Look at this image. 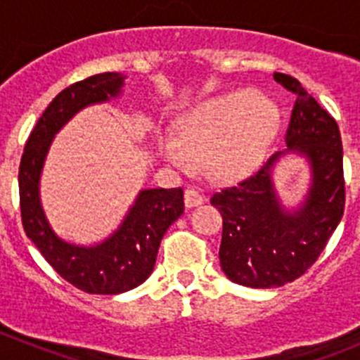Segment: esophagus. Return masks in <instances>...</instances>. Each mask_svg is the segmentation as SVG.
Masks as SVG:
<instances>
[{"label":"esophagus","instance_id":"1","mask_svg":"<svg viewBox=\"0 0 360 360\" xmlns=\"http://www.w3.org/2000/svg\"><path fill=\"white\" fill-rule=\"evenodd\" d=\"M203 200H205L203 195H200L196 189H186V193H184V203H186L187 209L198 207L203 203Z\"/></svg>","mask_w":360,"mask_h":360}]
</instances>
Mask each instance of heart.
I'll return each mask as SVG.
<instances>
[{
	"label": "heart",
	"mask_w": 360,
	"mask_h": 360,
	"mask_svg": "<svg viewBox=\"0 0 360 360\" xmlns=\"http://www.w3.org/2000/svg\"><path fill=\"white\" fill-rule=\"evenodd\" d=\"M281 115L269 97L240 90L196 104L178 122L176 141L162 139L160 153L178 171L202 160L209 176L236 180L262 164L278 135Z\"/></svg>",
	"instance_id": "b5f03b06"
}]
</instances>
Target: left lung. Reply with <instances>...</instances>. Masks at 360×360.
I'll list each match as a JSON object with an SVG mask.
<instances>
[{"mask_svg":"<svg viewBox=\"0 0 360 360\" xmlns=\"http://www.w3.org/2000/svg\"><path fill=\"white\" fill-rule=\"evenodd\" d=\"M274 81L297 95L288 124L287 148L236 186L214 193L224 232L219 265L232 283L250 288L283 287L310 269L345 212L342 142L328 111L297 79L274 73ZM299 154L311 165V187L299 208L288 212L274 186L275 164Z\"/></svg>","mask_w":360,"mask_h":360,"instance_id":"obj_1","label":"left lung"}]
</instances>
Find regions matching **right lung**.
I'll use <instances>...</instances> for the list:
<instances>
[{
    "label": "right lung",
    "instance_id": "1",
    "mask_svg": "<svg viewBox=\"0 0 360 360\" xmlns=\"http://www.w3.org/2000/svg\"><path fill=\"white\" fill-rule=\"evenodd\" d=\"M124 75L97 73L68 86L43 111L19 164L23 229L57 274L88 294H122L151 276L165 231L184 212L182 189H142L113 234L95 245H75L53 232L39 198L44 158L53 136L75 113L122 94Z\"/></svg>",
    "mask_w": 360,
    "mask_h": 360
}]
</instances>
